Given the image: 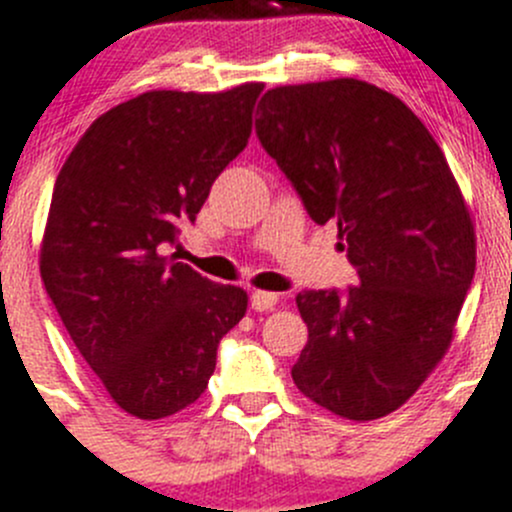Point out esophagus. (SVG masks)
<instances>
[{
  "instance_id": "1",
  "label": "esophagus",
  "mask_w": 512,
  "mask_h": 512,
  "mask_svg": "<svg viewBox=\"0 0 512 512\" xmlns=\"http://www.w3.org/2000/svg\"><path fill=\"white\" fill-rule=\"evenodd\" d=\"M277 300H280V295H277V292H265V290H255L250 295V305H252V310H257V312H267V310H272V307L277 305Z\"/></svg>"
}]
</instances>
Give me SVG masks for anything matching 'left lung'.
<instances>
[{
	"label": "left lung",
	"mask_w": 512,
	"mask_h": 512,
	"mask_svg": "<svg viewBox=\"0 0 512 512\" xmlns=\"http://www.w3.org/2000/svg\"><path fill=\"white\" fill-rule=\"evenodd\" d=\"M257 137L360 275L347 295L302 290L297 390L340 418L398 410L448 352L475 275V225L413 109L362 79L285 84L257 104Z\"/></svg>",
	"instance_id": "obj_1"
}]
</instances>
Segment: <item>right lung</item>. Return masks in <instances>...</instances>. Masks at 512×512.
<instances>
[{
    "instance_id": "obj_1",
    "label": "right lung",
    "mask_w": 512,
    "mask_h": 512,
    "mask_svg": "<svg viewBox=\"0 0 512 512\" xmlns=\"http://www.w3.org/2000/svg\"><path fill=\"white\" fill-rule=\"evenodd\" d=\"M262 82L155 89L89 124L54 182L39 275L79 355L140 420L205 393L247 292L162 255L247 147Z\"/></svg>"
}]
</instances>
